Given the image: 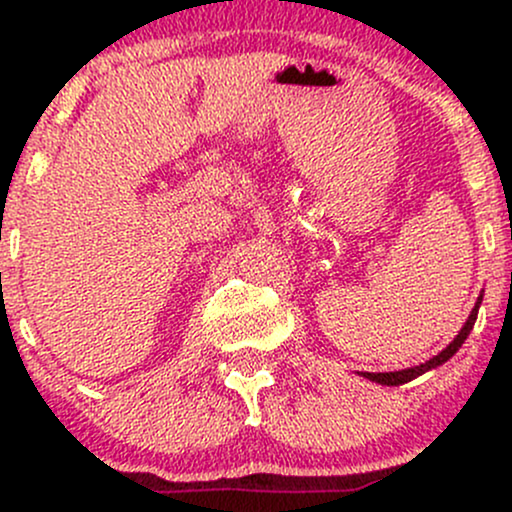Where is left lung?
Masks as SVG:
<instances>
[{
  "mask_svg": "<svg viewBox=\"0 0 512 512\" xmlns=\"http://www.w3.org/2000/svg\"><path fill=\"white\" fill-rule=\"evenodd\" d=\"M479 303H481V298L477 301V305H474V310H472V315H469V320L464 322V327L460 330V334H457V337L450 342V346H445V349L440 351L438 356H433L431 361L421 363V366L407 368V370H395V373H363V375H366L368 380H373V383H380V385H404V383H409V380H414V378H419V375H424L426 370H431V368L440 366V363H445L450 356H455V351L460 349V346L464 344V339H467L469 332H472L474 320H477V315H479Z\"/></svg>",
  "mask_w": 512,
  "mask_h": 512,
  "instance_id": "8db88e82",
  "label": "left lung"
}]
</instances>
